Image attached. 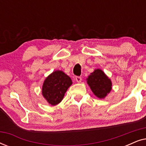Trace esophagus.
Listing matches in <instances>:
<instances>
[{
  "instance_id": "esophagus-1",
  "label": "esophagus",
  "mask_w": 146,
  "mask_h": 146,
  "mask_svg": "<svg viewBox=\"0 0 146 146\" xmlns=\"http://www.w3.org/2000/svg\"><path fill=\"white\" fill-rule=\"evenodd\" d=\"M75 80H76V81L77 82L80 83V82H81V81H82V78L80 77V76H76V77Z\"/></svg>"
}]
</instances>
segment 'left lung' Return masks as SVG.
<instances>
[{"label": "left lung", "mask_w": 146, "mask_h": 146, "mask_svg": "<svg viewBox=\"0 0 146 146\" xmlns=\"http://www.w3.org/2000/svg\"><path fill=\"white\" fill-rule=\"evenodd\" d=\"M86 81L94 94L100 99L105 98L112 89L110 78L101 69H95Z\"/></svg>", "instance_id": "obj_1"}]
</instances>
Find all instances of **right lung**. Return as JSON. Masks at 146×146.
Returning <instances> with one entry per match:
<instances>
[{"label":"right lung","mask_w":146,"mask_h":146,"mask_svg":"<svg viewBox=\"0 0 146 146\" xmlns=\"http://www.w3.org/2000/svg\"><path fill=\"white\" fill-rule=\"evenodd\" d=\"M72 84L68 76L62 70H56L48 76L42 87V95L52 106L58 104L62 100L65 93Z\"/></svg>","instance_id":"obj_1"}]
</instances>
